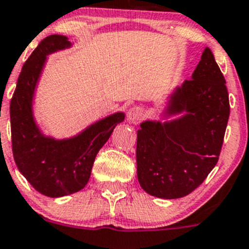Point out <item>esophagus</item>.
<instances>
[{"label": "esophagus", "mask_w": 249, "mask_h": 249, "mask_svg": "<svg viewBox=\"0 0 249 249\" xmlns=\"http://www.w3.org/2000/svg\"><path fill=\"white\" fill-rule=\"evenodd\" d=\"M144 117H146L144 109L142 107H139V106H134L127 112V120L130 123H132V124H137L141 120H143Z\"/></svg>", "instance_id": "obj_1"}]
</instances>
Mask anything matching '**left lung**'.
I'll list each match as a JSON object with an SVG mask.
<instances>
[{
    "label": "left lung",
    "instance_id": "1",
    "mask_svg": "<svg viewBox=\"0 0 249 249\" xmlns=\"http://www.w3.org/2000/svg\"><path fill=\"white\" fill-rule=\"evenodd\" d=\"M169 122L141 123L137 131V178L158 198H181L196 190L218 163L230 115L226 81L206 47L192 79L169 97Z\"/></svg>",
    "mask_w": 249,
    "mask_h": 249
}]
</instances>
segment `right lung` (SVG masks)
Returning <instances> with one entry per match:
<instances>
[{
  "label": "right lung",
  "mask_w": 249,
  "mask_h": 249,
  "mask_svg": "<svg viewBox=\"0 0 249 249\" xmlns=\"http://www.w3.org/2000/svg\"><path fill=\"white\" fill-rule=\"evenodd\" d=\"M71 46L63 35L43 38L24 63L9 107L14 161L36 191L53 198L85 187L98 151L125 118L123 112L114 113L71 139L55 140L41 132L33 113L36 85L46 57Z\"/></svg>",
  "instance_id": "1"
}]
</instances>
